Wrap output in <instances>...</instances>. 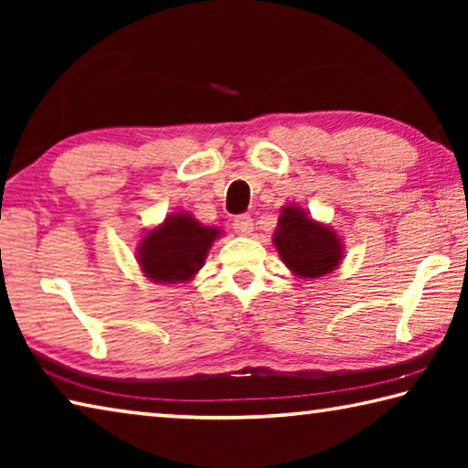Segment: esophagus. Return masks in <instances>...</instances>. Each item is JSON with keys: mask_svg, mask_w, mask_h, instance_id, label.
Returning <instances> with one entry per match:
<instances>
[{"mask_svg": "<svg viewBox=\"0 0 468 468\" xmlns=\"http://www.w3.org/2000/svg\"><path fill=\"white\" fill-rule=\"evenodd\" d=\"M233 229L237 235H250L251 229H253V220L250 215H239L233 218Z\"/></svg>", "mask_w": 468, "mask_h": 468, "instance_id": "1", "label": "esophagus"}]
</instances>
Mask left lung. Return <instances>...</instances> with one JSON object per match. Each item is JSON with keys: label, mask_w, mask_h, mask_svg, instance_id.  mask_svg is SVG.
<instances>
[{"label": "left lung", "mask_w": 468, "mask_h": 468, "mask_svg": "<svg viewBox=\"0 0 468 468\" xmlns=\"http://www.w3.org/2000/svg\"><path fill=\"white\" fill-rule=\"evenodd\" d=\"M272 241L282 262L301 279L328 274L343 260V243L335 229L307 217L299 206H284L281 210Z\"/></svg>", "instance_id": "obj_1"}]
</instances>
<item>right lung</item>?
Instances as JSON below:
<instances>
[{
	"label": "right lung",
	"instance_id": "1",
	"mask_svg": "<svg viewBox=\"0 0 468 468\" xmlns=\"http://www.w3.org/2000/svg\"><path fill=\"white\" fill-rule=\"evenodd\" d=\"M218 237L220 229L204 227L189 212H176L142 237L138 264L153 282H187L204 266Z\"/></svg>",
	"mask_w": 468,
	"mask_h": 468
}]
</instances>
